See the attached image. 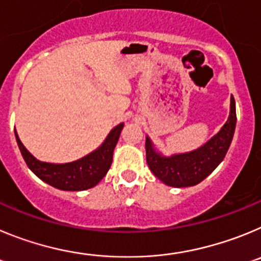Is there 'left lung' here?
<instances>
[{"mask_svg":"<svg viewBox=\"0 0 261 261\" xmlns=\"http://www.w3.org/2000/svg\"><path fill=\"white\" fill-rule=\"evenodd\" d=\"M237 123L236 100L231 96L230 114L220 133L203 147L189 153L164 157L153 149L149 138L145 140L147 164L151 171L165 185L173 187L195 186L205 179L224 160L233 140Z\"/></svg>","mask_w":261,"mask_h":261,"instance_id":"left-lung-1","label":"left lung"}]
</instances>
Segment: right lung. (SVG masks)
Returning <instances> with one entry per match:
<instances>
[{
	"mask_svg": "<svg viewBox=\"0 0 261 261\" xmlns=\"http://www.w3.org/2000/svg\"><path fill=\"white\" fill-rule=\"evenodd\" d=\"M122 128L123 123H119L110 131L98 149L78 161L69 164L41 163L25 149L16 133L15 138L25 164L40 179L56 189L65 191H81L96 186L105 177L113 161L114 147L118 142Z\"/></svg>",
	"mask_w": 261,
	"mask_h": 261,
	"instance_id": "1",
	"label": "right lung"
}]
</instances>
